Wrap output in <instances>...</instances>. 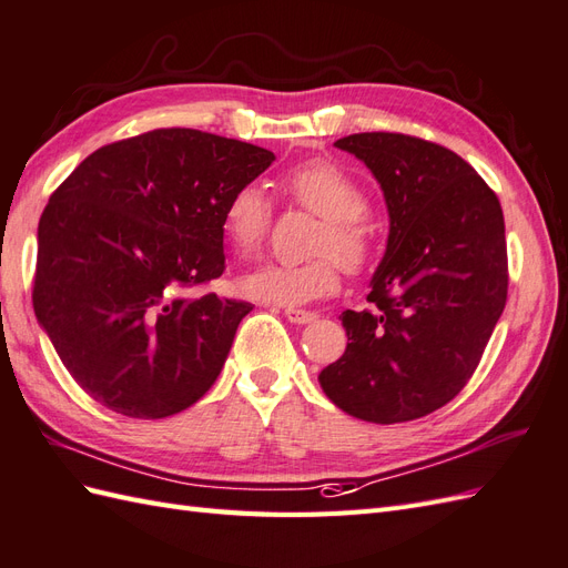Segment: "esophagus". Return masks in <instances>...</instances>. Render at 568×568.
I'll return each mask as SVG.
<instances>
[{
  "label": "esophagus",
  "instance_id": "esophagus-1",
  "mask_svg": "<svg viewBox=\"0 0 568 568\" xmlns=\"http://www.w3.org/2000/svg\"><path fill=\"white\" fill-rule=\"evenodd\" d=\"M284 315L288 317V321L296 323V325H306V323H313L315 321V313L311 311H301V308H284Z\"/></svg>",
  "mask_w": 568,
  "mask_h": 568
}]
</instances>
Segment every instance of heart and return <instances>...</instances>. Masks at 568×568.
<instances>
[{"mask_svg": "<svg viewBox=\"0 0 568 568\" xmlns=\"http://www.w3.org/2000/svg\"><path fill=\"white\" fill-rule=\"evenodd\" d=\"M282 192L292 204L321 216L311 241L315 257L298 265L265 262L243 276L241 288L284 306L332 296L339 288V262L347 270H362L376 253L378 231L368 216V190L339 163L313 159L284 173ZM272 214L267 192L257 183H243L224 204L221 231L239 255H253L267 236Z\"/></svg>", "mask_w": 568, "mask_h": 568, "instance_id": "obj_1", "label": "heart"}]
</instances>
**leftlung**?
<instances>
[{"instance_id": "1", "label": "left lung", "mask_w": 568, "mask_h": 568, "mask_svg": "<svg viewBox=\"0 0 568 568\" xmlns=\"http://www.w3.org/2000/svg\"><path fill=\"white\" fill-rule=\"evenodd\" d=\"M390 214L366 311H344L347 349L321 371L325 395L373 424L426 417L479 366L508 296L504 212L455 151L399 132L342 136Z\"/></svg>"}]
</instances>
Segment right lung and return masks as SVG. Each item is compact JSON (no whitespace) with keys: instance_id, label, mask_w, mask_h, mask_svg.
Returning a JSON list of instances; mask_svg holds the SVG:
<instances>
[{"instance_id":"obj_1","label":"right lung","mask_w":568,"mask_h":568,"mask_svg":"<svg viewBox=\"0 0 568 568\" xmlns=\"http://www.w3.org/2000/svg\"><path fill=\"white\" fill-rule=\"evenodd\" d=\"M272 161L255 144L165 128L101 146L52 192L33 308L95 403L163 419L212 388L253 306L190 292L224 274L221 212Z\"/></svg>"}]
</instances>
